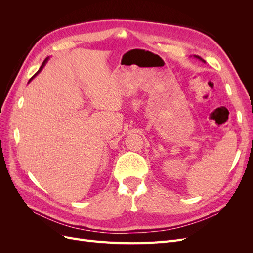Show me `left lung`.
Wrapping results in <instances>:
<instances>
[{"mask_svg": "<svg viewBox=\"0 0 253 253\" xmlns=\"http://www.w3.org/2000/svg\"><path fill=\"white\" fill-rule=\"evenodd\" d=\"M197 58H198V57H197ZM200 58H201V57H200ZM201 59H202V58H201Z\"/></svg>", "mask_w": 253, "mask_h": 253, "instance_id": "1", "label": "left lung"}]
</instances>
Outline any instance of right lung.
Returning <instances> with one entry per match:
<instances>
[{"instance_id":"obj_1","label":"right lung","mask_w":253,"mask_h":253,"mask_svg":"<svg viewBox=\"0 0 253 253\" xmlns=\"http://www.w3.org/2000/svg\"><path fill=\"white\" fill-rule=\"evenodd\" d=\"M47 59H48V58H46V59H45V60H44V61H43V63H42V65H41V67H40V68H39V71H38V72H37V73H36V74H35V75H34V76H33V77H32V79H33V78H34V77H35V76H36V75H37V74H38V73H40V72H41V71H42V68H43V67H44V65H45V63H46V62H47ZM32 79H29V81H30V80H32Z\"/></svg>"}]
</instances>
